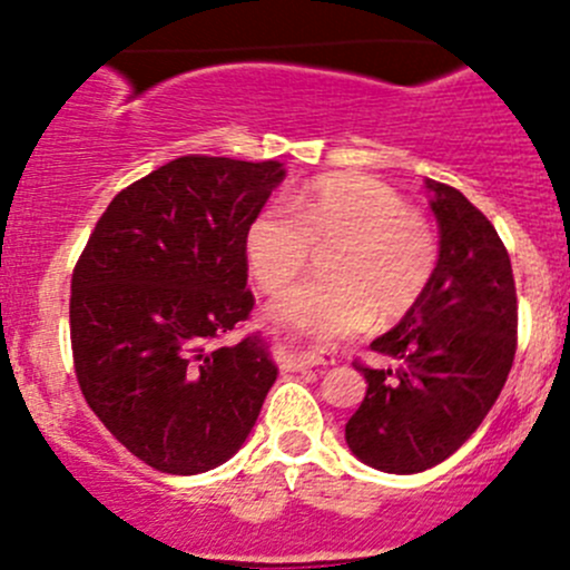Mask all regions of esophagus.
Masks as SVG:
<instances>
[{
	"instance_id": "1",
	"label": "esophagus",
	"mask_w": 570,
	"mask_h": 570,
	"mask_svg": "<svg viewBox=\"0 0 570 570\" xmlns=\"http://www.w3.org/2000/svg\"><path fill=\"white\" fill-rule=\"evenodd\" d=\"M336 364L331 353H303V355H286L284 358V370L301 372V370H314V366H331Z\"/></svg>"
}]
</instances>
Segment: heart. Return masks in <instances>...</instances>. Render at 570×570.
I'll list each match as a JSON object with an SVG mask.
<instances>
[{
    "label": "heart",
    "instance_id": "heart-1",
    "mask_svg": "<svg viewBox=\"0 0 570 570\" xmlns=\"http://www.w3.org/2000/svg\"><path fill=\"white\" fill-rule=\"evenodd\" d=\"M314 243L336 245L333 275H308L269 303L275 320L322 338L347 336L377 317L400 320L428 289L439 237L405 198L372 176H331L289 200H269L245 232V256L264 289L286 284Z\"/></svg>",
    "mask_w": 570,
    "mask_h": 570
}]
</instances>
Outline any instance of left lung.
<instances>
[{
  "mask_svg": "<svg viewBox=\"0 0 570 570\" xmlns=\"http://www.w3.org/2000/svg\"><path fill=\"white\" fill-rule=\"evenodd\" d=\"M439 262L416 306L370 344L396 370L358 366L364 402L344 424L361 463L433 469L469 441L502 394L515 355V281L497 228L455 187L424 178Z\"/></svg>",
  "mask_w": 570,
  "mask_h": 570,
  "instance_id": "obj_1",
  "label": "left lung"
}]
</instances>
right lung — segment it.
<instances>
[{
  "label": "right lung",
  "mask_w": 570,
  "mask_h": 570,
  "mask_svg": "<svg viewBox=\"0 0 570 570\" xmlns=\"http://www.w3.org/2000/svg\"><path fill=\"white\" fill-rule=\"evenodd\" d=\"M284 163L178 157L112 198L71 278L77 381L131 455L200 474L239 452L278 377L269 342L215 338L248 320L245 232Z\"/></svg>",
  "instance_id": "1"
}]
</instances>
